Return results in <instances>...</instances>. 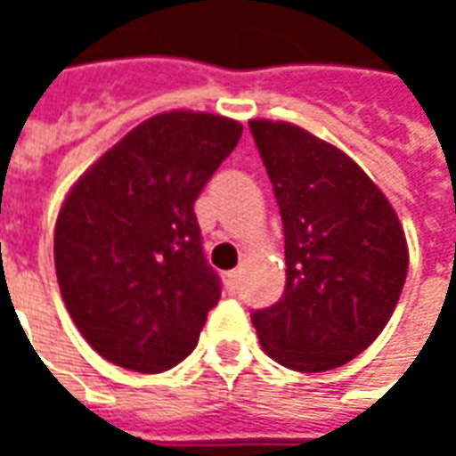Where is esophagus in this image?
I'll use <instances>...</instances> for the list:
<instances>
[{
	"instance_id": "obj_1",
	"label": "esophagus",
	"mask_w": 456,
	"mask_h": 456,
	"mask_svg": "<svg viewBox=\"0 0 456 456\" xmlns=\"http://www.w3.org/2000/svg\"><path fill=\"white\" fill-rule=\"evenodd\" d=\"M239 281H241V271H229V273H224V283H227L229 293H237Z\"/></svg>"
}]
</instances>
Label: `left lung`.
<instances>
[{
    "mask_svg": "<svg viewBox=\"0 0 456 456\" xmlns=\"http://www.w3.org/2000/svg\"><path fill=\"white\" fill-rule=\"evenodd\" d=\"M273 183L286 290L256 310L264 352L317 373L352 362L381 335L408 276V244L391 202L344 151L288 121L251 119Z\"/></svg>",
    "mask_w": 456,
    "mask_h": 456,
    "instance_id": "obj_1",
    "label": "left lung"
}]
</instances>
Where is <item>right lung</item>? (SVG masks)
<instances>
[{
  "label": "right lung",
  "mask_w": 456,
  "mask_h": 456,
  "mask_svg": "<svg viewBox=\"0 0 456 456\" xmlns=\"http://www.w3.org/2000/svg\"><path fill=\"white\" fill-rule=\"evenodd\" d=\"M239 139L241 124L227 117L156 114L68 192L55 276L75 327L107 362L160 373L198 346L222 283L192 205Z\"/></svg>",
  "instance_id": "1"
}]
</instances>
